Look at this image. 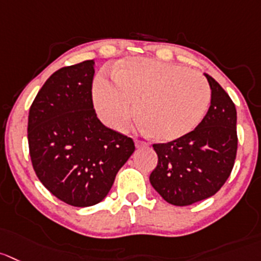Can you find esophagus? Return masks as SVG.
Masks as SVG:
<instances>
[{
    "label": "esophagus",
    "instance_id": "34e87169",
    "mask_svg": "<svg viewBox=\"0 0 261 261\" xmlns=\"http://www.w3.org/2000/svg\"><path fill=\"white\" fill-rule=\"evenodd\" d=\"M135 145H136V147L137 148H142V147H148V143L147 142H143V141H140V140H137L135 142Z\"/></svg>",
    "mask_w": 261,
    "mask_h": 261
}]
</instances>
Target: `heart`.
Masks as SVG:
<instances>
[{
  "mask_svg": "<svg viewBox=\"0 0 261 261\" xmlns=\"http://www.w3.org/2000/svg\"><path fill=\"white\" fill-rule=\"evenodd\" d=\"M114 81L100 75L93 83V105L111 128L124 130L137 111L138 121L160 142L192 132L209 109L206 79L178 64L128 58L114 68Z\"/></svg>",
  "mask_w": 261,
  "mask_h": 261,
  "instance_id": "heart-1",
  "label": "heart"
}]
</instances>
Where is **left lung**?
Returning a JSON list of instances; mask_svg holds the SVG:
<instances>
[{
  "mask_svg": "<svg viewBox=\"0 0 261 261\" xmlns=\"http://www.w3.org/2000/svg\"><path fill=\"white\" fill-rule=\"evenodd\" d=\"M205 76L212 100L202 121L178 140L153 145L159 161L150 183L166 202L175 206H187L215 195L234 165L236 106L214 78Z\"/></svg>",
  "mask_w": 261,
  "mask_h": 261,
  "instance_id": "left-lung-1",
  "label": "left lung"
}]
</instances>
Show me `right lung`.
<instances>
[{
  "instance_id": "obj_1",
  "label": "right lung",
  "mask_w": 261,
  "mask_h": 261,
  "mask_svg": "<svg viewBox=\"0 0 261 261\" xmlns=\"http://www.w3.org/2000/svg\"><path fill=\"white\" fill-rule=\"evenodd\" d=\"M95 60L59 69L29 110L28 143L34 172L71 206L102 201L119 169L135 152L132 138L108 128L93 110Z\"/></svg>"
}]
</instances>
